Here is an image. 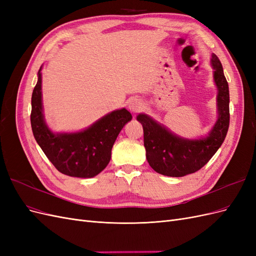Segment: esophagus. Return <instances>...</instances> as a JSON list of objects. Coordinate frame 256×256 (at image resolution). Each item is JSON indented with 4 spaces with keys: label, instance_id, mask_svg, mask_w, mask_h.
<instances>
[{
    "label": "esophagus",
    "instance_id": "esophagus-1",
    "mask_svg": "<svg viewBox=\"0 0 256 256\" xmlns=\"http://www.w3.org/2000/svg\"><path fill=\"white\" fill-rule=\"evenodd\" d=\"M128 108H129V110H130L131 112H134V113L140 112V111L143 109V102H141L140 99L134 98V99H131L130 102H129Z\"/></svg>",
    "mask_w": 256,
    "mask_h": 256
}]
</instances>
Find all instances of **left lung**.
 <instances>
[{"instance_id": "left-lung-1", "label": "left lung", "mask_w": 256, "mask_h": 256, "mask_svg": "<svg viewBox=\"0 0 256 256\" xmlns=\"http://www.w3.org/2000/svg\"><path fill=\"white\" fill-rule=\"evenodd\" d=\"M214 80L218 88L216 109L218 120L207 136L184 138L166 129L146 114H138L136 120L142 124L146 159L159 174L182 177L202 168L219 150L226 136L230 126V92L220 60L212 56Z\"/></svg>"}]
</instances>
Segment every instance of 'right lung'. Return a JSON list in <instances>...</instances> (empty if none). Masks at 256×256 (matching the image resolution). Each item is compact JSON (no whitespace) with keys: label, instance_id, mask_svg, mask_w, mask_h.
<instances>
[{"label":"right lung","instance_id":"1","mask_svg":"<svg viewBox=\"0 0 256 256\" xmlns=\"http://www.w3.org/2000/svg\"><path fill=\"white\" fill-rule=\"evenodd\" d=\"M42 67L32 94L30 125L36 142L58 172L72 177L92 178L104 170L113 144L132 116L125 108L115 110L79 132L54 134L42 113Z\"/></svg>","mask_w":256,"mask_h":256}]
</instances>
